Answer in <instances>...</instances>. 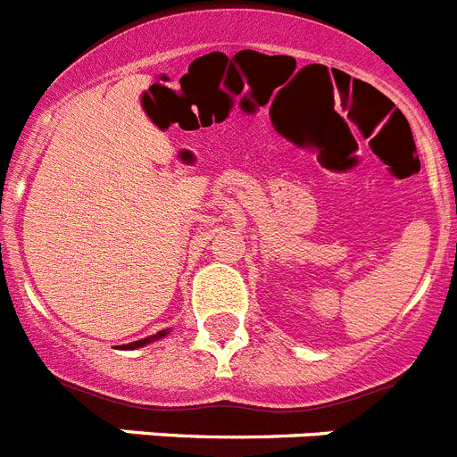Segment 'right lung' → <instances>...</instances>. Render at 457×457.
Wrapping results in <instances>:
<instances>
[{"mask_svg": "<svg viewBox=\"0 0 457 457\" xmlns=\"http://www.w3.org/2000/svg\"><path fill=\"white\" fill-rule=\"evenodd\" d=\"M165 335V330H161L158 335H154V337H146V340H137V342H131V345H127L124 349H137V346H145L146 342H152V340H158V337H162Z\"/></svg>", "mask_w": 457, "mask_h": 457, "instance_id": "right-lung-1", "label": "right lung"}]
</instances>
